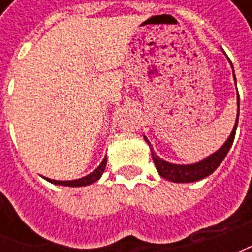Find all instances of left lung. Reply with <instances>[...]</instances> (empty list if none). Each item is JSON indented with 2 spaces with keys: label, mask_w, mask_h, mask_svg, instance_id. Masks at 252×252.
Wrapping results in <instances>:
<instances>
[{
  "label": "left lung",
  "mask_w": 252,
  "mask_h": 252,
  "mask_svg": "<svg viewBox=\"0 0 252 252\" xmlns=\"http://www.w3.org/2000/svg\"><path fill=\"white\" fill-rule=\"evenodd\" d=\"M232 66V63H231ZM233 70V68H232ZM233 77H235V72H233ZM236 81V79H235ZM239 104H240V99H239V93H238V117H236V123L233 126V129L231 132V135L227 139V142L224 143V146L221 148H219L216 153L209 155L208 158L204 160H201L198 163L193 164H174L169 163L163 159H160L154 153L151 144L148 142V139L144 136V140L148 143V146L151 148V154H153V160L155 163V167L158 170V173L160 177H163L166 180L171 181V182H178V184H185V182H195V181H200L202 178H205L208 175H211L215 170L220 166L224 158L227 157L229 148L232 146L233 139H235V133H236V126H238L239 121Z\"/></svg>",
  "instance_id": "1"
}]
</instances>
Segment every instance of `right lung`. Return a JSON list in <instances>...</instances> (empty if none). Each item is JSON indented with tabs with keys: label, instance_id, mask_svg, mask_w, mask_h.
<instances>
[{
	"label": "right lung",
	"instance_id": "add662e5",
	"mask_svg": "<svg viewBox=\"0 0 252 252\" xmlns=\"http://www.w3.org/2000/svg\"><path fill=\"white\" fill-rule=\"evenodd\" d=\"M105 166H106V157L104 158V160L101 162L97 169L94 170L93 173H90L86 177H83V178H79V180H74V181H57V180H51V178H46V177H43V178H46L48 182H51V184H55V185H62V186H88L90 184H94L95 181L99 180V177L102 175L105 170Z\"/></svg>",
	"mask_w": 252,
	"mask_h": 252
}]
</instances>
